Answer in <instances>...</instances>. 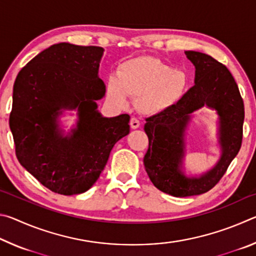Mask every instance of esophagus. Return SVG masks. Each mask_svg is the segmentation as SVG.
Masks as SVG:
<instances>
[{
  "instance_id": "34e87169",
  "label": "esophagus",
  "mask_w": 256,
  "mask_h": 256,
  "mask_svg": "<svg viewBox=\"0 0 256 256\" xmlns=\"http://www.w3.org/2000/svg\"><path fill=\"white\" fill-rule=\"evenodd\" d=\"M130 125H131V128L136 130L138 128H140V120L136 118H131V122H130Z\"/></svg>"
}]
</instances>
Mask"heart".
I'll return each instance as SVG.
<instances>
[{
    "instance_id": "obj_1",
    "label": "heart",
    "mask_w": 256,
    "mask_h": 256,
    "mask_svg": "<svg viewBox=\"0 0 256 256\" xmlns=\"http://www.w3.org/2000/svg\"><path fill=\"white\" fill-rule=\"evenodd\" d=\"M186 72L151 56H138L123 62L118 76L106 81L107 98L120 108L128 107L130 97L136 98V108L144 115H158L177 105L188 90Z\"/></svg>"
}]
</instances>
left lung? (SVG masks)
Wrapping results in <instances>:
<instances>
[{"label": "left lung", "mask_w": 256, "mask_h": 256, "mask_svg": "<svg viewBox=\"0 0 256 256\" xmlns=\"http://www.w3.org/2000/svg\"><path fill=\"white\" fill-rule=\"evenodd\" d=\"M196 66V84L167 112L146 118L144 131L149 148L144 162L158 190L176 198L200 196L218 183L242 146L244 102L228 68L210 55L186 50ZM208 106L218 115V143L222 156L210 171L200 176L184 172V131L194 111Z\"/></svg>", "instance_id": "obj_1"}]
</instances>
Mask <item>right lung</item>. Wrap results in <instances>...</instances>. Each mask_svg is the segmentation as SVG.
I'll use <instances>...</instances> for the list:
<instances>
[{
  "mask_svg": "<svg viewBox=\"0 0 256 256\" xmlns=\"http://www.w3.org/2000/svg\"><path fill=\"white\" fill-rule=\"evenodd\" d=\"M102 47L60 42L30 60L16 76L10 128L21 166L52 192L88 190L116 142L130 132V116L104 118L97 100L106 86L98 76ZM64 110H76L70 132L60 128Z\"/></svg>",
  "mask_w": 256,
  "mask_h": 256,
  "instance_id": "1",
  "label": "right lung"
}]
</instances>
